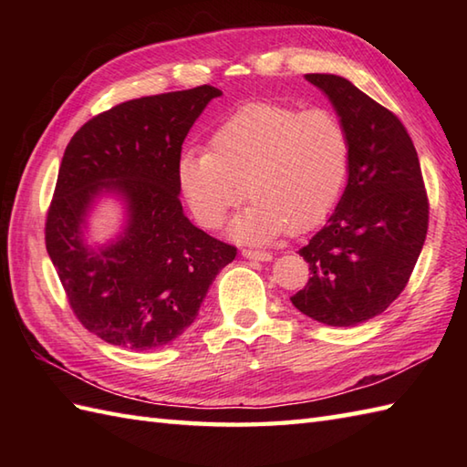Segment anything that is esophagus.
I'll return each instance as SVG.
<instances>
[{"instance_id":"obj_1","label":"esophagus","mask_w":467,"mask_h":467,"mask_svg":"<svg viewBox=\"0 0 467 467\" xmlns=\"http://www.w3.org/2000/svg\"><path fill=\"white\" fill-rule=\"evenodd\" d=\"M244 259H251V261H263V263H269L273 261V254L271 253H265V251H243Z\"/></svg>"}]
</instances>
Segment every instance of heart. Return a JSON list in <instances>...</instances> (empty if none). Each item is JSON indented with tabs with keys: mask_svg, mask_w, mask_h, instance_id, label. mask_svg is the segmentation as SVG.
<instances>
[{
	"mask_svg": "<svg viewBox=\"0 0 467 467\" xmlns=\"http://www.w3.org/2000/svg\"><path fill=\"white\" fill-rule=\"evenodd\" d=\"M208 148L178 158V186L206 228L221 226L246 192L253 202L231 224L233 239L246 244L321 224L339 201L351 158L349 136L333 112L266 102L228 116Z\"/></svg>",
	"mask_w": 467,
	"mask_h": 467,
	"instance_id": "1",
	"label": "heart"
}]
</instances>
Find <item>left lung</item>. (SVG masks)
I'll list each match as a JSON object with an SVG mask.
<instances>
[{
  "mask_svg": "<svg viewBox=\"0 0 467 467\" xmlns=\"http://www.w3.org/2000/svg\"><path fill=\"white\" fill-rule=\"evenodd\" d=\"M349 136L347 186L335 213L299 254L311 279L291 303L331 327L383 313L410 281L428 234L420 158L400 118L347 78L306 74Z\"/></svg>",
  "mask_w": 467,
  "mask_h": 467,
  "instance_id": "8db88e82",
  "label": "left lung"
}]
</instances>
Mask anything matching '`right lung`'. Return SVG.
Instances as JSON below:
<instances>
[{
    "label": "right lung",
    "mask_w": 467,
    "mask_h": 467,
    "mask_svg": "<svg viewBox=\"0 0 467 467\" xmlns=\"http://www.w3.org/2000/svg\"><path fill=\"white\" fill-rule=\"evenodd\" d=\"M218 88L168 92L98 114L66 146L46 249L67 301L102 341L146 351L196 319L216 275L236 249L182 211L176 164L182 142ZM106 197L123 206L121 231L94 242L89 218Z\"/></svg>",
    "instance_id": "obj_1"
}]
</instances>
